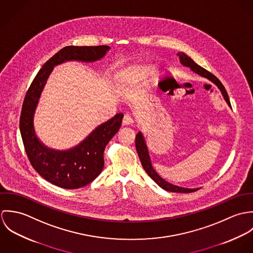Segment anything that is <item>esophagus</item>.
<instances>
[{"label": "esophagus", "mask_w": 253, "mask_h": 253, "mask_svg": "<svg viewBox=\"0 0 253 253\" xmlns=\"http://www.w3.org/2000/svg\"><path fill=\"white\" fill-rule=\"evenodd\" d=\"M132 123H133V119L131 118V116L128 114H126L123 118V124L124 125H131Z\"/></svg>", "instance_id": "1"}]
</instances>
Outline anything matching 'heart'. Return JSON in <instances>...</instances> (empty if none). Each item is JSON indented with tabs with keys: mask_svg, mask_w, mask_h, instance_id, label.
<instances>
[{
	"mask_svg": "<svg viewBox=\"0 0 253 253\" xmlns=\"http://www.w3.org/2000/svg\"><path fill=\"white\" fill-rule=\"evenodd\" d=\"M138 78V71L137 69H134L132 67L126 69L125 71L120 75L119 77V84L121 85H126V84H132L136 81V79Z\"/></svg>",
	"mask_w": 253,
	"mask_h": 253,
	"instance_id": "b5f03b06",
	"label": "heart"
}]
</instances>
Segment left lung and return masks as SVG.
I'll use <instances>...</instances> for the list:
<instances>
[{
	"instance_id": "1",
	"label": "left lung",
	"mask_w": 253,
	"mask_h": 253,
	"mask_svg": "<svg viewBox=\"0 0 253 253\" xmlns=\"http://www.w3.org/2000/svg\"><path fill=\"white\" fill-rule=\"evenodd\" d=\"M177 55L179 56L181 64L185 67H189L192 71L204 78H207L208 80H210L211 82H212L213 84H215L217 87L220 89L224 99L226 100V102L228 103V105L230 106V101H229V97L227 94L226 89L224 88L223 84H221V82L217 79L214 75H212L211 73L209 72L208 70H206L205 68L201 67L200 65H198L191 57H189L187 54H185L184 52H178ZM135 146H136V151L137 154L139 156L141 165L145 169V171L148 173V175L155 181L161 188H163L166 191L169 192H174V193H191V192H195L197 190H199L200 188H195V189H189V188H184V187H179L176 185H173L168 181L165 180L164 178H162L154 169L152 163H151V159H150V155L148 152V148L145 142L144 136L141 133V131H139L136 134L135 137Z\"/></svg>"
}]
</instances>
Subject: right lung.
I'll use <instances>...</instances> for the list:
<instances>
[{
	"mask_svg": "<svg viewBox=\"0 0 253 253\" xmlns=\"http://www.w3.org/2000/svg\"><path fill=\"white\" fill-rule=\"evenodd\" d=\"M109 49L108 45L63 47L42 65L25 95L19 128L27 157L42 178L60 188L84 187L101 173L105 147L120 129L124 114L119 113L99 125L75 147L68 150H54L43 144L35 131L34 116L41 94L54 66L73 60L95 62L103 58Z\"/></svg>",
	"mask_w": 253,
	"mask_h": 253,
	"instance_id": "add662e5",
	"label": "right lung"
}]
</instances>
